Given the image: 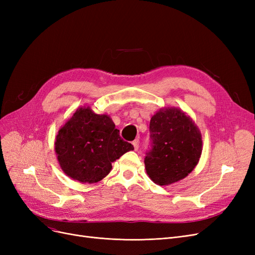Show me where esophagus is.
Wrapping results in <instances>:
<instances>
[{"mask_svg": "<svg viewBox=\"0 0 255 255\" xmlns=\"http://www.w3.org/2000/svg\"><path fill=\"white\" fill-rule=\"evenodd\" d=\"M133 145H134V149L137 151L138 148H139V139H135L133 141Z\"/></svg>", "mask_w": 255, "mask_h": 255, "instance_id": "esophagus-1", "label": "esophagus"}]
</instances>
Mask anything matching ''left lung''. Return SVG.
<instances>
[{"mask_svg":"<svg viewBox=\"0 0 255 255\" xmlns=\"http://www.w3.org/2000/svg\"><path fill=\"white\" fill-rule=\"evenodd\" d=\"M150 149L145 170L158 185H169L187 176L202 153V138L192 120L177 109L157 112L150 121Z\"/></svg>","mask_w":255,"mask_h":255,"instance_id":"left-lung-1","label":"left lung"}]
</instances>
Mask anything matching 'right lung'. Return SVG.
Listing matches in <instances>:
<instances>
[{"label":"right lung","instance_id":"1","mask_svg":"<svg viewBox=\"0 0 255 255\" xmlns=\"http://www.w3.org/2000/svg\"><path fill=\"white\" fill-rule=\"evenodd\" d=\"M134 150L120 137L107 115L89 107L76 111L58 130L55 141L57 159L64 172L82 183H97L112 170V163Z\"/></svg>","mask_w":255,"mask_h":255}]
</instances>
